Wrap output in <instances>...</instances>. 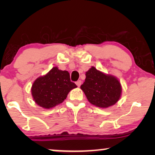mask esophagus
I'll return each mask as SVG.
<instances>
[{
    "instance_id": "obj_1",
    "label": "esophagus",
    "mask_w": 155,
    "mask_h": 155,
    "mask_svg": "<svg viewBox=\"0 0 155 155\" xmlns=\"http://www.w3.org/2000/svg\"><path fill=\"white\" fill-rule=\"evenodd\" d=\"M76 84H77L78 87H80V85L82 84V81L81 80H78V81L76 82Z\"/></svg>"
}]
</instances>
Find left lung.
I'll return each instance as SVG.
<instances>
[{"mask_svg": "<svg viewBox=\"0 0 155 155\" xmlns=\"http://www.w3.org/2000/svg\"><path fill=\"white\" fill-rule=\"evenodd\" d=\"M80 86L87 100L99 108H108L117 103L121 97L122 87L115 76L106 74L92 66L85 73Z\"/></svg>", "mask_w": 155, "mask_h": 155, "instance_id": "obj_1", "label": "left lung"}]
</instances>
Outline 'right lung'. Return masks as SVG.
<instances>
[{"label": "right lung", "instance_id": "right-lung-1", "mask_svg": "<svg viewBox=\"0 0 155 155\" xmlns=\"http://www.w3.org/2000/svg\"><path fill=\"white\" fill-rule=\"evenodd\" d=\"M76 87L77 85L71 81L68 72L61 71L56 66L35 80L31 92L37 105L49 109L62 103L70 91Z\"/></svg>", "mask_w": 155, "mask_h": 155}]
</instances>
